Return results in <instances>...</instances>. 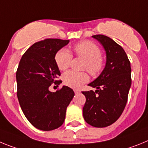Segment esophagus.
I'll return each mask as SVG.
<instances>
[{
	"label": "esophagus",
	"instance_id": "esophagus-1",
	"mask_svg": "<svg viewBox=\"0 0 148 148\" xmlns=\"http://www.w3.org/2000/svg\"><path fill=\"white\" fill-rule=\"evenodd\" d=\"M74 92H75V94H77V93H79L80 92V90L79 89H74Z\"/></svg>",
	"mask_w": 148,
	"mask_h": 148
}]
</instances>
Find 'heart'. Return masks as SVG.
I'll list each match as a JSON object with an SVG mask.
<instances>
[{
  "mask_svg": "<svg viewBox=\"0 0 148 148\" xmlns=\"http://www.w3.org/2000/svg\"><path fill=\"white\" fill-rule=\"evenodd\" d=\"M76 55L85 60L83 69L90 74L96 76L103 70L104 59L101 54L98 46L90 41H84L76 45L74 47ZM72 60V55L67 49H61L55 55V62L60 71L69 69ZM66 86L74 88H79L88 81V76L85 72H75L69 71L62 75Z\"/></svg>",
  "mask_w": 148,
  "mask_h": 148,
  "instance_id": "heart-1",
  "label": "heart"
}]
</instances>
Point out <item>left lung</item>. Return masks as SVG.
<instances>
[{"label":"left lung","mask_w":148,"mask_h":148,"mask_svg":"<svg viewBox=\"0 0 148 148\" xmlns=\"http://www.w3.org/2000/svg\"><path fill=\"white\" fill-rule=\"evenodd\" d=\"M106 51L104 69L98 77L88 84L95 88L82 92L86 96L83 118L90 125L106 127L115 123L122 114L127 102L131 86L130 62L124 50L110 37L92 36Z\"/></svg>","instance_id":"left-lung-1"}]
</instances>
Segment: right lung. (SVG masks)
Segmentation results:
<instances>
[{"instance_id": "add662e5", "label": "right lung", "mask_w": 148, "mask_h": 148, "mask_svg": "<svg viewBox=\"0 0 148 148\" xmlns=\"http://www.w3.org/2000/svg\"><path fill=\"white\" fill-rule=\"evenodd\" d=\"M69 40L47 38L36 42L24 53L16 71L17 97L29 123L41 130L60 127L65 119L66 109L74 96L66 86L52 92L49 87L58 84L60 71L55 55Z\"/></svg>"}]
</instances>
